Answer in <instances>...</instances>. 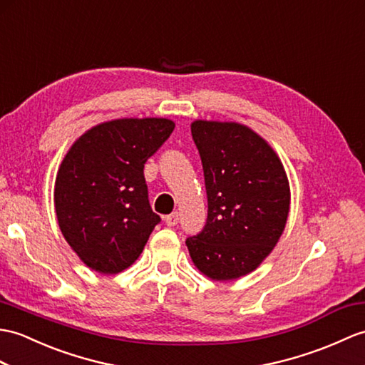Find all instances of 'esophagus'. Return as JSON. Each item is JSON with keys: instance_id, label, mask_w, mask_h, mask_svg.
I'll return each instance as SVG.
<instances>
[{"instance_id": "34e87169", "label": "esophagus", "mask_w": 365, "mask_h": 365, "mask_svg": "<svg viewBox=\"0 0 365 365\" xmlns=\"http://www.w3.org/2000/svg\"><path fill=\"white\" fill-rule=\"evenodd\" d=\"M177 222H179V213H173V215L165 217V224L168 227H174V225H177Z\"/></svg>"}]
</instances>
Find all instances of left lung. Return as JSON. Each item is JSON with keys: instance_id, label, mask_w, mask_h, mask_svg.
I'll list each match as a JSON object with an SVG mask.
<instances>
[{"instance_id": "8db88e82", "label": "left lung", "mask_w": 365, "mask_h": 365, "mask_svg": "<svg viewBox=\"0 0 365 365\" xmlns=\"http://www.w3.org/2000/svg\"><path fill=\"white\" fill-rule=\"evenodd\" d=\"M199 149L208 216L186 240L203 275L228 282L255 270L274 250L289 215L291 190L270 144L240 123H191Z\"/></svg>"}]
</instances>
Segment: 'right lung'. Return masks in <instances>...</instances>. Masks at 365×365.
<instances>
[{
  "instance_id": "1",
  "label": "right lung",
  "mask_w": 365,
  "mask_h": 365,
  "mask_svg": "<svg viewBox=\"0 0 365 365\" xmlns=\"http://www.w3.org/2000/svg\"><path fill=\"white\" fill-rule=\"evenodd\" d=\"M166 118H121L91 127L57 171L54 207L66 242L99 274L132 266L160 216L152 211L144 163L174 130Z\"/></svg>"
}]
</instances>
